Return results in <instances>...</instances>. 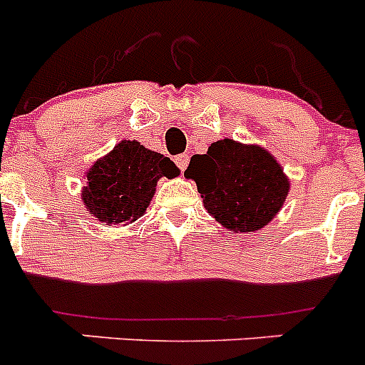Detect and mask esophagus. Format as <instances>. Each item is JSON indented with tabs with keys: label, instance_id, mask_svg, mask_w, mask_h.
Segmentation results:
<instances>
[{
	"label": "esophagus",
	"instance_id": "34e87169",
	"mask_svg": "<svg viewBox=\"0 0 365 365\" xmlns=\"http://www.w3.org/2000/svg\"><path fill=\"white\" fill-rule=\"evenodd\" d=\"M188 163H190L188 153H180V155H177V157H175V164L179 166L180 172H185L186 168H188Z\"/></svg>",
	"mask_w": 365,
	"mask_h": 365
}]
</instances>
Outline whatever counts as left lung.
Masks as SVG:
<instances>
[{
	"label": "left lung",
	"instance_id": "obj_1",
	"mask_svg": "<svg viewBox=\"0 0 365 365\" xmlns=\"http://www.w3.org/2000/svg\"><path fill=\"white\" fill-rule=\"evenodd\" d=\"M185 175L195 180L208 214L230 232L263 228L289 193L283 168L265 148L232 138L214 143L205 155H193Z\"/></svg>",
	"mask_w": 365,
	"mask_h": 365
}]
</instances>
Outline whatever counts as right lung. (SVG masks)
Instances as JSON below:
<instances>
[{
  "instance_id": "right-lung-1",
  "label": "right lung",
  "mask_w": 365,
  "mask_h": 365,
  "mask_svg": "<svg viewBox=\"0 0 365 365\" xmlns=\"http://www.w3.org/2000/svg\"><path fill=\"white\" fill-rule=\"evenodd\" d=\"M180 173L170 157L144 148L137 140H122L86 173L82 199L87 212L100 222L128 225L146 212L160 177Z\"/></svg>"
}]
</instances>
